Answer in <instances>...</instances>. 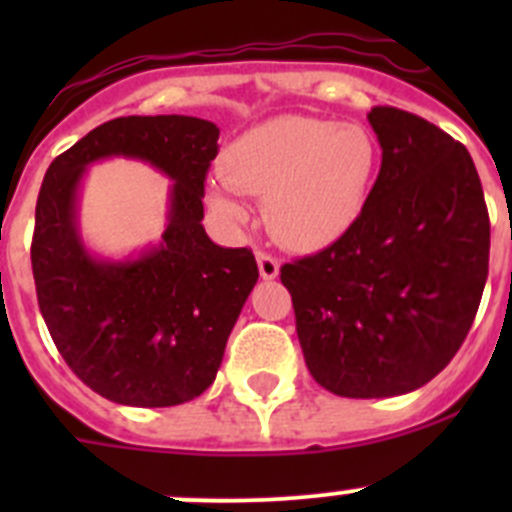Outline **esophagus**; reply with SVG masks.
<instances>
[{
  "mask_svg": "<svg viewBox=\"0 0 512 512\" xmlns=\"http://www.w3.org/2000/svg\"><path fill=\"white\" fill-rule=\"evenodd\" d=\"M257 267H260L262 280H275L280 275V262L267 252H257Z\"/></svg>",
  "mask_w": 512,
  "mask_h": 512,
  "instance_id": "1",
  "label": "esophagus"
}]
</instances>
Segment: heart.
<instances>
[{
	"mask_svg": "<svg viewBox=\"0 0 512 512\" xmlns=\"http://www.w3.org/2000/svg\"><path fill=\"white\" fill-rule=\"evenodd\" d=\"M379 143L359 123L277 116L242 133L210 183V205L230 225L250 220L240 193L265 200L272 235L299 252L342 240L361 218L379 175Z\"/></svg>",
	"mask_w": 512,
	"mask_h": 512,
	"instance_id": "obj_1",
	"label": "heart"
}]
</instances>
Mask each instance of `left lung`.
I'll list each match as a JSON object with an SVG mask.
<instances>
[{"label":"left lung","mask_w":512,"mask_h":512,"mask_svg":"<svg viewBox=\"0 0 512 512\" xmlns=\"http://www.w3.org/2000/svg\"><path fill=\"white\" fill-rule=\"evenodd\" d=\"M381 168L342 240L282 267L317 384L347 399L421 389L461 349L488 277L490 223L471 153L414 113L369 116Z\"/></svg>","instance_id":"obj_1"}]
</instances>
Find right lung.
Wrapping results in <instances>:
<instances>
[{"mask_svg":"<svg viewBox=\"0 0 512 512\" xmlns=\"http://www.w3.org/2000/svg\"><path fill=\"white\" fill-rule=\"evenodd\" d=\"M218 138L195 116L113 118L44 175L32 240L41 317L71 371L113 404L158 409L203 394L257 285L255 255L215 245L203 227ZM108 157L141 159L174 183L161 240L121 261L89 251L78 225L88 165Z\"/></svg>","mask_w":512,"mask_h":512,"instance_id":"1","label":"right lung"}]
</instances>
